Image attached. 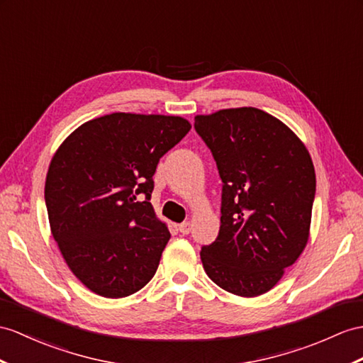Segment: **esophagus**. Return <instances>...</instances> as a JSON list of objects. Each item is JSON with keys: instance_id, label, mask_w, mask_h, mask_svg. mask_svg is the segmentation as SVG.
I'll list each match as a JSON object with an SVG mask.
<instances>
[{"instance_id": "1", "label": "esophagus", "mask_w": 363, "mask_h": 363, "mask_svg": "<svg viewBox=\"0 0 363 363\" xmlns=\"http://www.w3.org/2000/svg\"><path fill=\"white\" fill-rule=\"evenodd\" d=\"M191 228H192V225L189 222H183L182 225H179V231L182 234H189L191 233Z\"/></svg>"}]
</instances>
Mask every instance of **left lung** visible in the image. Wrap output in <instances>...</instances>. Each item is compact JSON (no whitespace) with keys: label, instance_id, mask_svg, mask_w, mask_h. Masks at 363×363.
<instances>
[{"label":"left lung","instance_id":"8db88e82","mask_svg":"<svg viewBox=\"0 0 363 363\" xmlns=\"http://www.w3.org/2000/svg\"><path fill=\"white\" fill-rule=\"evenodd\" d=\"M197 134L222 179V217L200 259L208 277L240 297L268 293L303 252L315 172L308 149L279 118L257 108L197 115Z\"/></svg>","mask_w":363,"mask_h":363}]
</instances>
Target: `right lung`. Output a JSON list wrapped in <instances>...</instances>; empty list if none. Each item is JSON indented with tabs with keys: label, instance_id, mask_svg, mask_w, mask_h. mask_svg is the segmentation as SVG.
Here are the masks:
<instances>
[{
	"label": "right lung",
	"instance_id": "1",
	"mask_svg": "<svg viewBox=\"0 0 363 363\" xmlns=\"http://www.w3.org/2000/svg\"><path fill=\"white\" fill-rule=\"evenodd\" d=\"M189 129L174 115L115 112L83 123L52 157L44 186L50 231L92 293L128 297L154 277L171 234L149 201L152 175Z\"/></svg>",
	"mask_w": 363,
	"mask_h": 363
}]
</instances>
